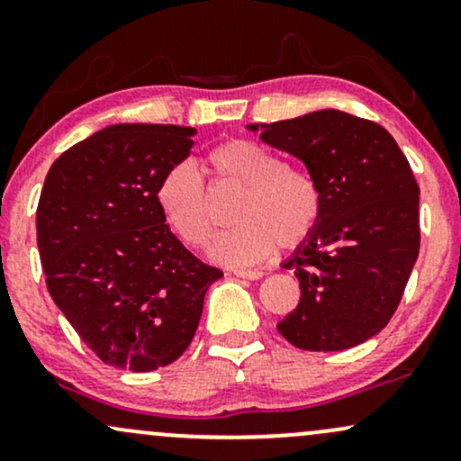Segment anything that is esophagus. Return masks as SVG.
I'll list each match as a JSON object with an SVG mask.
<instances>
[{
  "instance_id": "obj_1",
  "label": "esophagus",
  "mask_w": 461,
  "mask_h": 461,
  "mask_svg": "<svg viewBox=\"0 0 461 461\" xmlns=\"http://www.w3.org/2000/svg\"><path fill=\"white\" fill-rule=\"evenodd\" d=\"M232 274H235L237 278H248V280L263 278L261 269H232Z\"/></svg>"
}]
</instances>
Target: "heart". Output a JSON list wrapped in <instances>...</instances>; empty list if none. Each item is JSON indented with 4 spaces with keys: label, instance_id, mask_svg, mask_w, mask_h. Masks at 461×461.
Segmentation results:
<instances>
[{
    "label": "heart",
    "instance_id": "obj_1",
    "mask_svg": "<svg viewBox=\"0 0 461 461\" xmlns=\"http://www.w3.org/2000/svg\"><path fill=\"white\" fill-rule=\"evenodd\" d=\"M215 185L241 187L232 204L237 224L215 240L211 254L221 263L252 265L302 246L317 229L323 194L315 176L285 166V159L252 140H226L209 150ZM157 207L172 232L189 248H204L215 230V211L200 172L187 161L172 166L157 183Z\"/></svg>",
    "mask_w": 461,
    "mask_h": 461
}]
</instances>
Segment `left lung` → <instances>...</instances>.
<instances>
[{
    "mask_svg": "<svg viewBox=\"0 0 461 461\" xmlns=\"http://www.w3.org/2000/svg\"><path fill=\"white\" fill-rule=\"evenodd\" d=\"M261 129L263 142L304 161L323 194L315 232L285 263L302 297L278 332L306 351L356 348L391 321L419 257L412 167L382 124L339 110Z\"/></svg>",
    "mask_w": 461,
    "mask_h": 461,
    "instance_id": "8db88e82",
    "label": "left lung"
}]
</instances>
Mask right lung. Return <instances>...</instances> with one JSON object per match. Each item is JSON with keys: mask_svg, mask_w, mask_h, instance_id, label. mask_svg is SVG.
Returning <instances> with one entry per match:
<instances>
[{"mask_svg": "<svg viewBox=\"0 0 461 461\" xmlns=\"http://www.w3.org/2000/svg\"><path fill=\"white\" fill-rule=\"evenodd\" d=\"M196 129L113 124L49 167L36 237L49 295L105 365H170L196 334L204 294L221 278L170 232L157 183L192 150Z\"/></svg>", "mask_w": 461, "mask_h": 461, "instance_id": "right-lung-1", "label": "right lung"}]
</instances>
